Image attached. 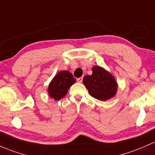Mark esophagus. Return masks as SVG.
Wrapping results in <instances>:
<instances>
[{
  "label": "esophagus",
  "mask_w": 155,
  "mask_h": 155,
  "mask_svg": "<svg viewBox=\"0 0 155 155\" xmlns=\"http://www.w3.org/2000/svg\"><path fill=\"white\" fill-rule=\"evenodd\" d=\"M82 79H83V77H79L76 79V81H77L79 83H81V82H82Z\"/></svg>",
  "instance_id": "1"
}]
</instances>
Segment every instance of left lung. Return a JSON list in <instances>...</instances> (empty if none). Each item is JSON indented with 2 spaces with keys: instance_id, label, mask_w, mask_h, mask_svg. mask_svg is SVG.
Masks as SVG:
<instances>
[{
  "instance_id": "left-lung-1",
  "label": "left lung",
  "mask_w": 155,
  "mask_h": 155,
  "mask_svg": "<svg viewBox=\"0 0 155 155\" xmlns=\"http://www.w3.org/2000/svg\"><path fill=\"white\" fill-rule=\"evenodd\" d=\"M92 72L91 76L87 75L83 78V83L91 96L101 101L114 97L118 86L114 77L99 66H94Z\"/></svg>"
}]
</instances>
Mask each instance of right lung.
<instances>
[{
    "mask_svg": "<svg viewBox=\"0 0 155 155\" xmlns=\"http://www.w3.org/2000/svg\"><path fill=\"white\" fill-rule=\"evenodd\" d=\"M75 82L76 79L72 73L68 71H60L49 84V96L55 100H59L66 95L70 87Z\"/></svg>",
    "mask_w": 155,
    "mask_h": 155,
    "instance_id": "obj_1",
    "label": "right lung"
}]
</instances>
